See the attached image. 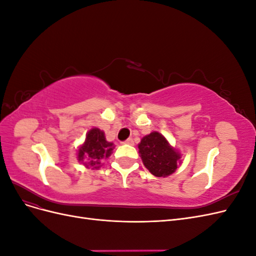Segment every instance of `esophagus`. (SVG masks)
I'll return each mask as SVG.
<instances>
[{"instance_id": "obj_1", "label": "esophagus", "mask_w": 256, "mask_h": 256, "mask_svg": "<svg viewBox=\"0 0 256 256\" xmlns=\"http://www.w3.org/2000/svg\"><path fill=\"white\" fill-rule=\"evenodd\" d=\"M125 143H126V144H129V145H134V138H127V140L125 141Z\"/></svg>"}]
</instances>
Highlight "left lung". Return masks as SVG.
<instances>
[{"instance_id": "obj_1", "label": "left lung", "mask_w": 256, "mask_h": 256, "mask_svg": "<svg viewBox=\"0 0 256 256\" xmlns=\"http://www.w3.org/2000/svg\"><path fill=\"white\" fill-rule=\"evenodd\" d=\"M138 154L145 168L156 177H166L173 174L182 158L180 154L157 131L142 138L138 144Z\"/></svg>"}]
</instances>
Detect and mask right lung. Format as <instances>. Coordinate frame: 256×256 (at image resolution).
<instances>
[{"mask_svg": "<svg viewBox=\"0 0 256 256\" xmlns=\"http://www.w3.org/2000/svg\"><path fill=\"white\" fill-rule=\"evenodd\" d=\"M113 148V143L106 140L104 131L98 128H92L86 134V138L80 146L76 158L86 168L92 166V168L97 170L102 159L111 156Z\"/></svg>", "mask_w": 256, "mask_h": 256, "instance_id": "1", "label": "right lung"}]
</instances>
